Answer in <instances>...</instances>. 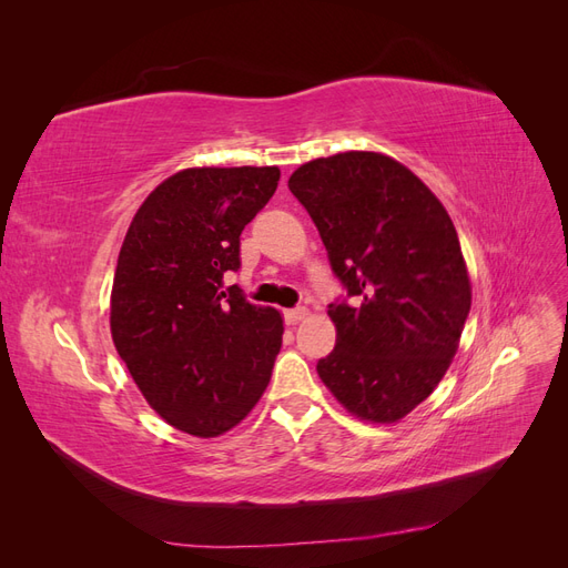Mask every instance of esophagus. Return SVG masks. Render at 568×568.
<instances>
[{"instance_id":"esophagus-1","label":"esophagus","mask_w":568,"mask_h":568,"mask_svg":"<svg viewBox=\"0 0 568 568\" xmlns=\"http://www.w3.org/2000/svg\"><path fill=\"white\" fill-rule=\"evenodd\" d=\"M305 317H307V307H303V305L288 307V311H284V322L286 324H296V322H301Z\"/></svg>"}]
</instances>
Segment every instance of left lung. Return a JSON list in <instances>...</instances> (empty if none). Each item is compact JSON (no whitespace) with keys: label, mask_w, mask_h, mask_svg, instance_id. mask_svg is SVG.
<instances>
[{"label":"left lung","mask_w":568,"mask_h":568,"mask_svg":"<svg viewBox=\"0 0 568 568\" xmlns=\"http://www.w3.org/2000/svg\"><path fill=\"white\" fill-rule=\"evenodd\" d=\"M288 189L348 294L329 305L336 346L320 379L355 417L398 422L448 372L471 307L453 220L412 170L374 151L305 163Z\"/></svg>","instance_id":"obj_1"}]
</instances>
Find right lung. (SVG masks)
I'll return each instance as SVG.
<instances>
[{"label": "right lung", "mask_w": 568, "mask_h": 568, "mask_svg": "<svg viewBox=\"0 0 568 568\" xmlns=\"http://www.w3.org/2000/svg\"><path fill=\"white\" fill-rule=\"evenodd\" d=\"M280 168H189L132 217L111 291V334L134 384L184 434L230 432L261 400L284 322L239 286V236L265 209Z\"/></svg>", "instance_id": "right-lung-1"}]
</instances>
